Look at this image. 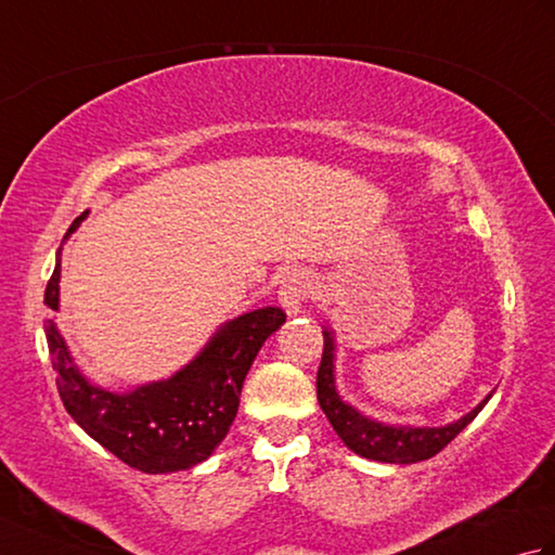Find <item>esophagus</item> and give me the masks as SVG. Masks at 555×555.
<instances>
[{
	"label": "esophagus",
	"mask_w": 555,
	"mask_h": 555,
	"mask_svg": "<svg viewBox=\"0 0 555 555\" xmlns=\"http://www.w3.org/2000/svg\"><path fill=\"white\" fill-rule=\"evenodd\" d=\"M312 279L305 269H288L284 276H281L279 284V305L284 308L288 317H296L302 312L305 298L310 296Z\"/></svg>",
	"instance_id": "esophagus-1"
}]
</instances>
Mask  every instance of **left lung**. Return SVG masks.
Masks as SVG:
<instances>
[{"mask_svg":"<svg viewBox=\"0 0 555 555\" xmlns=\"http://www.w3.org/2000/svg\"><path fill=\"white\" fill-rule=\"evenodd\" d=\"M324 352L322 364L317 372V400L324 410L326 420L332 422L334 431L340 436L352 453L376 460V463L391 465H412L420 460H429L451 443L455 436L473 422L481 408L489 403L493 391L455 422L443 427H412V424H386L362 415L352 408L336 388V334L332 326H322Z\"/></svg>","mask_w":555,"mask_h":555,"instance_id":"8db88e82","label":"left lung"}]
</instances>
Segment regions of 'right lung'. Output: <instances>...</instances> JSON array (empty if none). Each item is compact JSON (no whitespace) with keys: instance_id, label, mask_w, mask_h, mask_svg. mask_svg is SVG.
Instances as JSON below:
<instances>
[{"instance_id":"right-lung-1","label":"right lung","mask_w":555,"mask_h":555,"mask_svg":"<svg viewBox=\"0 0 555 555\" xmlns=\"http://www.w3.org/2000/svg\"><path fill=\"white\" fill-rule=\"evenodd\" d=\"M86 217L88 211H82L70 223L56 250L54 274L44 288V305L54 312H59L62 247ZM284 322L281 308L233 317L179 372L124 393L92 384L78 370L54 320L44 322V334L59 396L78 427L140 473L167 475L195 467L215 453L238 412L247 370L264 340Z\"/></svg>"}]
</instances>
